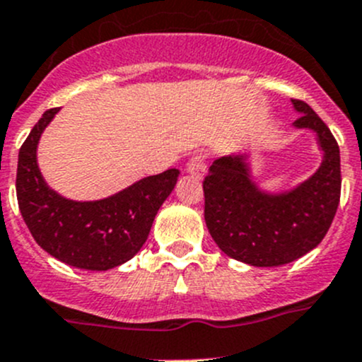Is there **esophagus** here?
I'll list each match as a JSON object with an SVG mask.
<instances>
[{"mask_svg": "<svg viewBox=\"0 0 362 362\" xmlns=\"http://www.w3.org/2000/svg\"><path fill=\"white\" fill-rule=\"evenodd\" d=\"M187 173L194 178H203L204 173H206V160H204V156L196 154L189 159L187 163Z\"/></svg>", "mask_w": 362, "mask_h": 362, "instance_id": "esophagus-1", "label": "esophagus"}]
</instances>
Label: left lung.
<instances>
[{
    "label": "left lung",
    "instance_id": "1",
    "mask_svg": "<svg viewBox=\"0 0 362 362\" xmlns=\"http://www.w3.org/2000/svg\"><path fill=\"white\" fill-rule=\"evenodd\" d=\"M299 129H313L324 151L319 170L294 191L266 194L250 180L245 156L214 160L203 180L204 222L218 249L259 268L293 262L315 249L331 228L341 192L339 148L329 127L293 100Z\"/></svg>",
    "mask_w": 362,
    "mask_h": 362
}]
</instances>
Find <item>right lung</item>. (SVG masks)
<instances>
[{"label":"right lung","instance_id":"right-lung-1","mask_svg":"<svg viewBox=\"0 0 362 362\" xmlns=\"http://www.w3.org/2000/svg\"><path fill=\"white\" fill-rule=\"evenodd\" d=\"M59 108L35 124L19 151L17 202L35 242L52 257L90 272L124 264L144 247L156 214L177 184L178 170L141 178L100 202H71L54 192L36 164V147Z\"/></svg>","mask_w":362,"mask_h":362}]
</instances>
